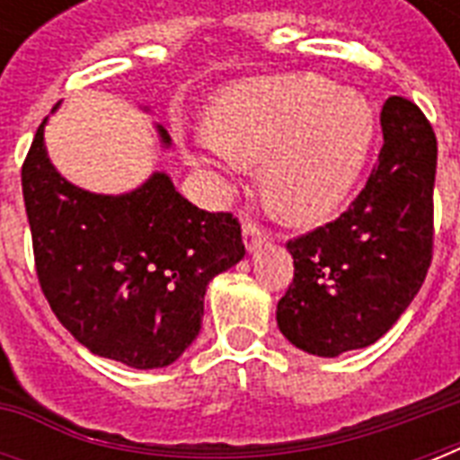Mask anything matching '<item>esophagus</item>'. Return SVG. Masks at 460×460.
I'll use <instances>...</instances> for the list:
<instances>
[{"label":"esophagus","mask_w":460,"mask_h":460,"mask_svg":"<svg viewBox=\"0 0 460 460\" xmlns=\"http://www.w3.org/2000/svg\"><path fill=\"white\" fill-rule=\"evenodd\" d=\"M265 241V229L260 226L258 222H252V219H245L243 222V243L248 251H255L260 248V243Z\"/></svg>","instance_id":"esophagus-1"}]
</instances>
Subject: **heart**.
Instances as JSON below:
<instances>
[{
    "mask_svg": "<svg viewBox=\"0 0 460 460\" xmlns=\"http://www.w3.org/2000/svg\"><path fill=\"white\" fill-rule=\"evenodd\" d=\"M208 133L181 140L193 166L226 172L260 164L267 205L291 222L327 215L356 183L375 138V111L360 93L317 74L231 85L205 119Z\"/></svg>",
    "mask_w": 460,
    "mask_h": 460,
    "instance_id": "1",
    "label": "heart"
}]
</instances>
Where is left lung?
Instances as JSON below:
<instances>
[{"label": "left lung", "mask_w": 460, "mask_h": 460, "mask_svg": "<svg viewBox=\"0 0 460 460\" xmlns=\"http://www.w3.org/2000/svg\"><path fill=\"white\" fill-rule=\"evenodd\" d=\"M379 121L385 146L356 200L287 243L294 281L277 303V324L313 356L334 358L385 336L432 262L435 131L418 104L396 95Z\"/></svg>", "instance_id": "left-lung-1"}]
</instances>
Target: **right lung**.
<instances>
[{"label":"right lung","instance_id":"1","mask_svg":"<svg viewBox=\"0 0 460 460\" xmlns=\"http://www.w3.org/2000/svg\"><path fill=\"white\" fill-rule=\"evenodd\" d=\"M42 126L21 186L52 313L95 356L136 370L173 363L200 332L209 279L245 255L241 224L195 208L166 173L133 193H88L57 173ZM159 136L169 143L164 128Z\"/></svg>","mask_w":460,"mask_h":460}]
</instances>
